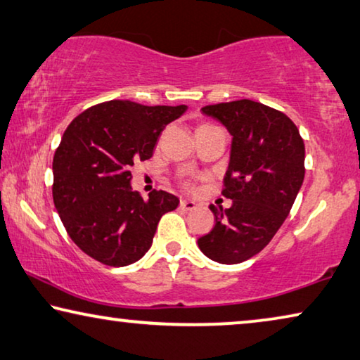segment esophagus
I'll return each mask as SVG.
<instances>
[{"instance_id": "34e87169", "label": "esophagus", "mask_w": 360, "mask_h": 360, "mask_svg": "<svg viewBox=\"0 0 360 360\" xmlns=\"http://www.w3.org/2000/svg\"><path fill=\"white\" fill-rule=\"evenodd\" d=\"M180 207H181V210H185V211H193L196 207V202L191 201V200H181Z\"/></svg>"}]
</instances>
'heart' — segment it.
I'll return each instance as SVG.
<instances>
[{
  "label": "heart",
  "mask_w": 360,
  "mask_h": 360,
  "mask_svg": "<svg viewBox=\"0 0 360 360\" xmlns=\"http://www.w3.org/2000/svg\"><path fill=\"white\" fill-rule=\"evenodd\" d=\"M201 127H207V123H202V124H200V127H198V128H201ZM186 186H190V184H186Z\"/></svg>",
  "instance_id": "heart-1"
}]
</instances>
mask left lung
I'll use <instances>...</instances> for the list:
<instances>
[{
  "label": "left lung",
  "mask_w": 360,
  "mask_h": 360,
  "mask_svg": "<svg viewBox=\"0 0 360 360\" xmlns=\"http://www.w3.org/2000/svg\"><path fill=\"white\" fill-rule=\"evenodd\" d=\"M202 112L233 136L221 191L232 206H210L216 224L198 247L214 262L242 263L262 252L289 216L304 181L305 144L292 120L264 103L242 98Z\"/></svg>",
  "instance_id": "obj_1"
}]
</instances>
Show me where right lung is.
Masks as SVG:
<instances>
[{
  "instance_id": "right-lung-1",
  "label": "right lung",
  "mask_w": 360,
  "mask_h": 360,
  "mask_svg": "<svg viewBox=\"0 0 360 360\" xmlns=\"http://www.w3.org/2000/svg\"><path fill=\"white\" fill-rule=\"evenodd\" d=\"M185 105L108 101L79 113L53 155V202L68 236L107 266H127L150 248L155 229L179 198L133 191L131 165L153 158L154 146Z\"/></svg>"
}]
</instances>
